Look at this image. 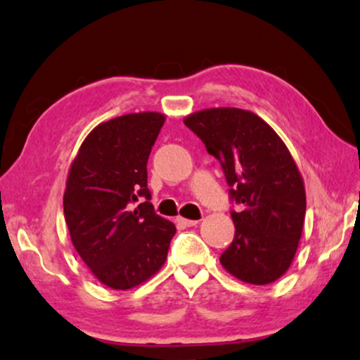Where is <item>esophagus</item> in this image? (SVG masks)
Listing matches in <instances>:
<instances>
[{"instance_id": "34e87169", "label": "esophagus", "mask_w": 360, "mask_h": 360, "mask_svg": "<svg viewBox=\"0 0 360 360\" xmlns=\"http://www.w3.org/2000/svg\"><path fill=\"white\" fill-rule=\"evenodd\" d=\"M178 224L184 226H195L199 224V220H187V219H182V217H178Z\"/></svg>"}]
</instances>
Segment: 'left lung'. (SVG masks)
<instances>
[{
	"mask_svg": "<svg viewBox=\"0 0 360 360\" xmlns=\"http://www.w3.org/2000/svg\"><path fill=\"white\" fill-rule=\"evenodd\" d=\"M219 160L230 191L235 236L220 262L236 279L264 285L290 267L307 199L290 151L261 117L236 108L205 109L184 119Z\"/></svg>",
	"mask_w": 360,
	"mask_h": 360,
	"instance_id": "8db88e82",
	"label": "left lung"
}]
</instances>
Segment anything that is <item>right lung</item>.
Masks as SVG:
<instances>
[{
	"instance_id": "obj_1",
	"label": "right lung",
	"mask_w": 360,
	"mask_h": 360,
	"mask_svg": "<svg viewBox=\"0 0 360 360\" xmlns=\"http://www.w3.org/2000/svg\"><path fill=\"white\" fill-rule=\"evenodd\" d=\"M165 115L99 124L70 168L63 214L81 259L99 282L127 290L160 271L176 226L151 205L146 163Z\"/></svg>"
}]
</instances>
